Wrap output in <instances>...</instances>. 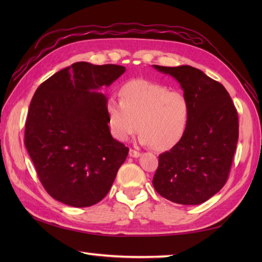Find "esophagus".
Returning <instances> with one entry per match:
<instances>
[{
	"label": "esophagus",
	"instance_id": "34e87169",
	"mask_svg": "<svg viewBox=\"0 0 262 262\" xmlns=\"http://www.w3.org/2000/svg\"><path fill=\"white\" fill-rule=\"evenodd\" d=\"M141 155V153L136 151V149H129V157L130 158H138Z\"/></svg>",
	"mask_w": 262,
	"mask_h": 262
}]
</instances>
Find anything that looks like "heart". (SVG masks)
I'll return each instance as SVG.
<instances>
[{"instance_id":"heart-1","label":"heart","mask_w":262,"mask_h":262,"mask_svg":"<svg viewBox=\"0 0 262 262\" xmlns=\"http://www.w3.org/2000/svg\"><path fill=\"white\" fill-rule=\"evenodd\" d=\"M120 101L109 99L108 124L111 134L125 142L137 128L140 141L155 149H168L179 142L189 119V102L179 91L145 80L127 82L120 89Z\"/></svg>"}]
</instances>
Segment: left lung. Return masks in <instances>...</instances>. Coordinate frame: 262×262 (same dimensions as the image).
<instances>
[{"label": "left lung", "mask_w": 262, "mask_h": 262, "mask_svg": "<svg viewBox=\"0 0 262 262\" xmlns=\"http://www.w3.org/2000/svg\"><path fill=\"white\" fill-rule=\"evenodd\" d=\"M180 83L189 102L185 134L159 155L153 186L161 196L181 205H199L227 181L238 138L237 111L226 89L189 65H153Z\"/></svg>", "instance_id": "left-lung-1"}]
</instances>
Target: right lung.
<instances>
[{"label": "right lung", "mask_w": 262, "mask_h": 262, "mask_svg": "<svg viewBox=\"0 0 262 262\" xmlns=\"http://www.w3.org/2000/svg\"><path fill=\"white\" fill-rule=\"evenodd\" d=\"M124 66L77 62L41 83L28 111L25 145L41 185L73 207L102 200L129 148L111 136L104 94Z\"/></svg>", "instance_id": "obj_1"}]
</instances>
